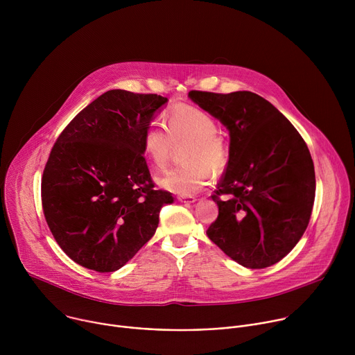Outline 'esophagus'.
Listing matches in <instances>:
<instances>
[{
    "mask_svg": "<svg viewBox=\"0 0 355 355\" xmlns=\"http://www.w3.org/2000/svg\"><path fill=\"white\" fill-rule=\"evenodd\" d=\"M178 200L184 202V204H193V202H196V199L191 195H181V196H178Z\"/></svg>",
    "mask_w": 355,
    "mask_h": 355,
    "instance_id": "esophagus-1",
    "label": "esophagus"
}]
</instances>
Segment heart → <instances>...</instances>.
Listing matches in <instances>:
<instances>
[{
	"mask_svg": "<svg viewBox=\"0 0 355 355\" xmlns=\"http://www.w3.org/2000/svg\"><path fill=\"white\" fill-rule=\"evenodd\" d=\"M216 133V121L192 105L175 107L168 114L167 130L157 122H150L141 136V151L156 168L167 166L175 146L189 143L185 151L189 164L164 171L156 178L157 184L178 195H192L208 187L212 168L220 170L227 162L226 144Z\"/></svg>",
	"mask_w": 355,
	"mask_h": 355,
	"instance_id": "heart-1",
	"label": "heart"
}]
</instances>
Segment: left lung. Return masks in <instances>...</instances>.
<instances>
[{"label": "left lung", "instance_id": "8db88e82", "mask_svg": "<svg viewBox=\"0 0 355 355\" xmlns=\"http://www.w3.org/2000/svg\"><path fill=\"white\" fill-rule=\"evenodd\" d=\"M188 96L230 136L226 173L212 195L219 215L208 237L245 268L278 263L300 240L312 215L316 178L305 140L254 92L189 91Z\"/></svg>", "mask_w": 355, "mask_h": 355}]
</instances>
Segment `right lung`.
Here are the masks:
<instances>
[{"instance_id": "right-lung-1", "label": "right lung", "mask_w": 355, "mask_h": 355, "mask_svg": "<svg viewBox=\"0 0 355 355\" xmlns=\"http://www.w3.org/2000/svg\"><path fill=\"white\" fill-rule=\"evenodd\" d=\"M157 94L111 89L85 107L56 140L42 177L50 232L77 264L122 268L156 233L171 192L155 189L141 136L167 104Z\"/></svg>"}]
</instances>
